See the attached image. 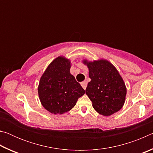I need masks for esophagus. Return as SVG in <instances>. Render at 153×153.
<instances>
[{
  "mask_svg": "<svg viewBox=\"0 0 153 153\" xmlns=\"http://www.w3.org/2000/svg\"><path fill=\"white\" fill-rule=\"evenodd\" d=\"M81 86H82L83 88H84V90H86V86H87V82H86V81L82 82L81 83Z\"/></svg>",
  "mask_w": 153,
  "mask_h": 153,
  "instance_id": "obj_1",
  "label": "esophagus"
}]
</instances>
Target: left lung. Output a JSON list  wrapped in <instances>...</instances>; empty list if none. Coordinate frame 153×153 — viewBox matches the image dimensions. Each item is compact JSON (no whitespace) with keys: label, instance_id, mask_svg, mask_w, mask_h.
<instances>
[{"label":"left lung","instance_id":"8db88e82","mask_svg":"<svg viewBox=\"0 0 153 153\" xmlns=\"http://www.w3.org/2000/svg\"><path fill=\"white\" fill-rule=\"evenodd\" d=\"M82 63L88 68V82L86 94L93 108L103 116H110L120 111L126 101V86L113 65L104 59L93 61L85 59Z\"/></svg>","mask_w":153,"mask_h":153}]
</instances>
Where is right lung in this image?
Masks as SVG:
<instances>
[{
	"label": "right lung",
	"instance_id": "add662e5",
	"mask_svg": "<svg viewBox=\"0 0 153 153\" xmlns=\"http://www.w3.org/2000/svg\"><path fill=\"white\" fill-rule=\"evenodd\" d=\"M71 66L69 59L59 56L48 65L40 79L38 92L41 104L55 115L72 109L85 93L71 74Z\"/></svg>",
	"mask_w": 153,
	"mask_h": 153
}]
</instances>
